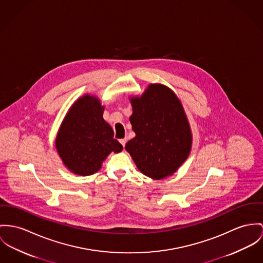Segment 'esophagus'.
Wrapping results in <instances>:
<instances>
[{"label": "esophagus", "mask_w": 263, "mask_h": 263, "mask_svg": "<svg viewBox=\"0 0 263 263\" xmlns=\"http://www.w3.org/2000/svg\"><path fill=\"white\" fill-rule=\"evenodd\" d=\"M126 142H127L126 138H124V139H120V143H121L122 146H123V147H125V145H126Z\"/></svg>", "instance_id": "obj_1"}]
</instances>
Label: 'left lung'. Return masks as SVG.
I'll return each mask as SVG.
<instances>
[{"label":"left lung","instance_id":"1","mask_svg":"<svg viewBox=\"0 0 263 263\" xmlns=\"http://www.w3.org/2000/svg\"><path fill=\"white\" fill-rule=\"evenodd\" d=\"M129 120L136 136L125 149L144 175L161 180L188 158L192 132L181 101L167 86L150 84L141 96L130 97Z\"/></svg>","mask_w":263,"mask_h":263}]
</instances>
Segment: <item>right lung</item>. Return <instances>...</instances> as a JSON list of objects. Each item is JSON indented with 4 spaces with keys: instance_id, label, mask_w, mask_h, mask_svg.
<instances>
[{
    "instance_id": "1",
    "label": "right lung",
    "mask_w": 263,
    "mask_h": 263,
    "mask_svg": "<svg viewBox=\"0 0 263 263\" xmlns=\"http://www.w3.org/2000/svg\"><path fill=\"white\" fill-rule=\"evenodd\" d=\"M104 109L98 97L85 94L73 103L61 123L55 146L65 167L76 175L98 172L111 152L123 150L103 118Z\"/></svg>"
}]
</instances>
